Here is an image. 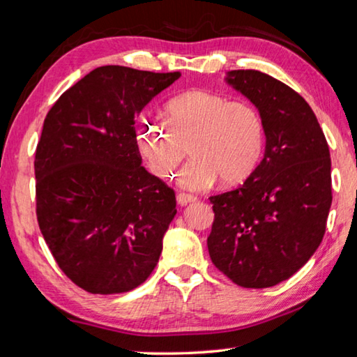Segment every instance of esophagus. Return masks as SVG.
<instances>
[{
    "instance_id": "obj_1",
    "label": "esophagus",
    "mask_w": 357,
    "mask_h": 357,
    "mask_svg": "<svg viewBox=\"0 0 357 357\" xmlns=\"http://www.w3.org/2000/svg\"><path fill=\"white\" fill-rule=\"evenodd\" d=\"M176 200H178V204H181V206H185V204L197 202V197L195 195H190V193H184L183 192V193H178Z\"/></svg>"
}]
</instances>
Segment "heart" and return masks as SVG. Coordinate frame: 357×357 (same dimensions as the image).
Instances as JSON below:
<instances>
[{"label": "heart", "mask_w": 357, "mask_h": 357, "mask_svg": "<svg viewBox=\"0 0 357 357\" xmlns=\"http://www.w3.org/2000/svg\"><path fill=\"white\" fill-rule=\"evenodd\" d=\"M162 121H144L137 135L149 170L160 179L173 176L187 148L192 160L179 184L190 190L206 189L215 179L223 185L244 183L261 160L264 123L249 102L189 89L167 102Z\"/></svg>", "instance_id": "obj_1"}]
</instances>
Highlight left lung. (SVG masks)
<instances>
[{
  "label": "left lung",
  "instance_id": "left-lung-1",
  "mask_svg": "<svg viewBox=\"0 0 357 357\" xmlns=\"http://www.w3.org/2000/svg\"><path fill=\"white\" fill-rule=\"evenodd\" d=\"M225 82L257 107L264 157L238 189L211 197L209 257L244 288L287 280L321 244L331 192L329 146L304 98L259 70H229Z\"/></svg>",
  "mask_w": 357,
  "mask_h": 357
}]
</instances>
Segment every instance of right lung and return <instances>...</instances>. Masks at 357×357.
I'll use <instances>...</instances> for the list:
<instances>
[{
    "label": "right lung",
    "mask_w": 357,
    "mask_h": 357,
    "mask_svg": "<svg viewBox=\"0 0 357 357\" xmlns=\"http://www.w3.org/2000/svg\"><path fill=\"white\" fill-rule=\"evenodd\" d=\"M179 77L102 66L47 113L34 160L36 213L53 258L84 291H130L159 261L176 198L142 167L135 118Z\"/></svg>",
    "instance_id": "add662e5"
}]
</instances>
